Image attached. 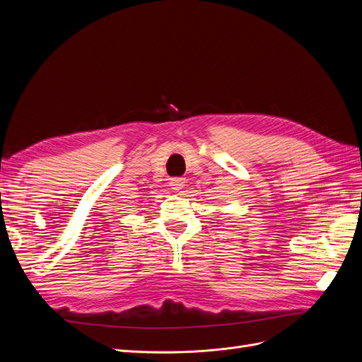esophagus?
<instances>
[{"label":"esophagus","instance_id":"1","mask_svg":"<svg viewBox=\"0 0 362 362\" xmlns=\"http://www.w3.org/2000/svg\"><path fill=\"white\" fill-rule=\"evenodd\" d=\"M169 185L173 190H181L185 185V180L184 178H170Z\"/></svg>","mask_w":362,"mask_h":362}]
</instances>
